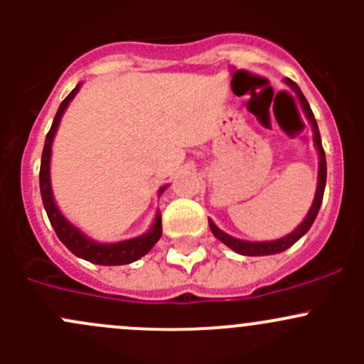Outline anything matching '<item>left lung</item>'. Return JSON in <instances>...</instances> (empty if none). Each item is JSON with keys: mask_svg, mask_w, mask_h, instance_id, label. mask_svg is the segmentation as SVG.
<instances>
[{"mask_svg": "<svg viewBox=\"0 0 364 364\" xmlns=\"http://www.w3.org/2000/svg\"><path fill=\"white\" fill-rule=\"evenodd\" d=\"M284 82L287 84V86L291 87V90L296 93L297 100H299V104H301V109H303L304 116H306V119L310 121V124H311V132H314V146H315V149H317V155H318L317 190H315V197H314V203H311V205H310V211L306 213V216H304L303 222H301L299 225H297L291 234H287V236L280 237V240H273V241H245V240H237V237L229 236V234H227V232H223L222 229H218V227L215 225V222H213V220H209V229H211V232L215 234V237H218V240L222 241L223 245H227V247H229L230 250L240 253V255H248V257L274 255V253H280V252L287 250V248H291L292 245L296 243V241H299L301 237H303L304 234H306L308 230H310L311 223L315 222V218H317L318 209H321L322 197H324V188H326V155H324V149H322L321 134H318L317 121H315V116H314V112H311L310 105H308L306 98H304V95L301 93L299 86H297L294 80H291V79H285Z\"/></svg>", "mask_w": 364, "mask_h": 364, "instance_id": "obj_1", "label": "left lung"}]
</instances>
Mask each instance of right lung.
<instances>
[{
	"label": "right lung",
	"instance_id": "add662e5",
	"mask_svg": "<svg viewBox=\"0 0 364 364\" xmlns=\"http://www.w3.org/2000/svg\"><path fill=\"white\" fill-rule=\"evenodd\" d=\"M80 82L70 91V95L61 102L60 109H58L56 116H54L53 127H50L49 134L46 137V144H43L42 153V164H40V193H42L43 208H46L47 216H49L50 225L56 230L58 237L61 243L68 248L73 255L80 257V259L87 260V262L100 264V266H123V264H130L144 257L146 253L151 250L156 245V241L161 236V215L156 211L155 220H153L151 227L148 232L141 234L137 237H130L124 241H116V243H98V241L91 240L90 236L82 232L79 227L73 225L72 222L60 211L56 200H54L53 185H50V155H53V141L56 135L60 121L63 117L65 111L70 105V102L75 98L79 93ZM167 185H164L159 190V196L165 192Z\"/></svg>",
	"mask_w": 364,
	"mask_h": 364
}]
</instances>
